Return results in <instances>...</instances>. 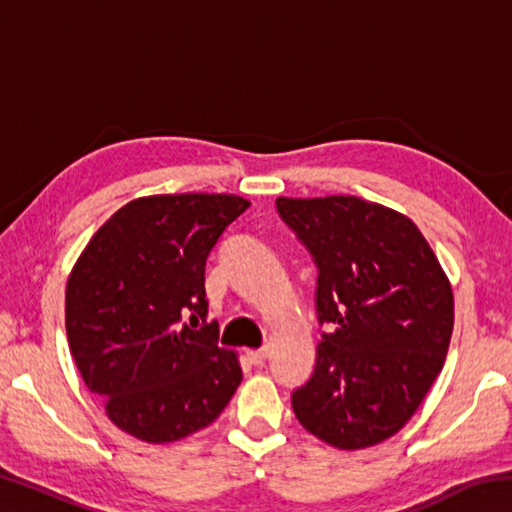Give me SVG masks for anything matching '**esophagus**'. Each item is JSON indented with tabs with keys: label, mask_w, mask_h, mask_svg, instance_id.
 Segmentation results:
<instances>
[{
	"label": "esophagus",
	"mask_w": 512,
	"mask_h": 512,
	"mask_svg": "<svg viewBox=\"0 0 512 512\" xmlns=\"http://www.w3.org/2000/svg\"><path fill=\"white\" fill-rule=\"evenodd\" d=\"M246 357H248L250 363H253V366H264L266 359H268V345H264V348H259V350L246 352Z\"/></svg>",
	"instance_id": "1"
}]
</instances>
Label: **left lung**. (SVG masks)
<instances>
[{
    "label": "left lung",
    "instance_id": "8db88e82",
    "mask_svg": "<svg viewBox=\"0 0 512 512\" xmlns=\"http://www.w3.org/2000/svg\"><path fill=\"white\" fill-rule=\"evenodd\" d=\"M277 214L318 268L329 323L291 406L327 445L361 449L400 431L443 370L452 287L411 219L357 196L277 198Z\"/></svg>",
    "mask_w": 512,
    "mask_h": 512
}]
</instances>
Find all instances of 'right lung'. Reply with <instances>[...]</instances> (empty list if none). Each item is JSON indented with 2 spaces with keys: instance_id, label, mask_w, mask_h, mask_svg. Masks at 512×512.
I'll return each mask as SVG.
<instances>
[{
  "instance_id": "right-lung-1",
  "label": "right lung",
  "mask_w": 512,
  "mask_h": 512,
  "mask_svg": "<svg viewBox=\"0 0 512 512\" xmlns=\"http://www.w3.org/2000/svg\"><path fill=\"white\" fill-rule=\"evenodd\" d=\"M248 207L230 194L137 198L101 225L72 268L69 350L121 431L173 443L212 424L235 395L237 354L219 348V323L205 320V262Z\"/></svg>"
}]
</instances>
